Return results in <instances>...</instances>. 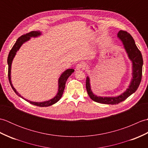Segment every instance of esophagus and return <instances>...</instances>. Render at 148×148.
Returning a JSON list of instances; mask_svg holds the SVG:
<instances>
[{
	"instance_id": "34e87169",
	"label": "esophagus",
	"mask_w": 148,
	"mask_h": 148,
	"mask_svg": "<svg viewBox=\"0 0 148 148\" xmlns=\"http://www.w3.org/2000/svg\"><path fill=\"white\" fill-rule=\"evenodd\" d=\"M85 67V65L84 64H81V63H79V64H77L76 66V70H81V69H83Z\"/></svg>"
}]
</instances>
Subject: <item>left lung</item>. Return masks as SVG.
I'll list each match as a JSON object with an SVG mask.
<instances>
[{
    "label": "left lung",
    "instance_id": "1",
    "mask_svg": "<svg viewBox=\"0 0 148 148\" xmlns=\"http://www.w3.org/2000/svg\"><path fill=\"white\" fill-rule=\"evenodd\" d=\"M118 37L122 42L126 50L128 58L132 63V78L128 88L117 97H98L94 94L91 89L90 77L87 76L86 80V88L88 94L93 101L106 103V104H118L124 101L132 94L137 90L142 79L143 59L142 54L135 43L133 37L126 31L120 30L118 34Z\"/></svg>",
    "mask_w": 148,
    "mask_h": 148
}]
</instances>
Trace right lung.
Wrapping results in <instances>:
<instances>
[{"label":"right lung","instance_id":"1","mask_svg":"<svg viewBox=\"0 0 148 148\" xmlns=\"http://www.w3.org/2000/svg\"><path fill=\"white\" fill-rule=\"evenodd\" d=\"M41 35V32L40 31H32L28 34H25V35L21 36V37H19V38L17 39L16 42H15L14 46H12V49H11L10 52L9 53L8 57V78H9V83H10L11 86L12 87V90H14V92L16 93V95H18L19 97H21L22 99H23L24 100H25L26 101L29 102L31 104H33L34 106H39V107H48L49 106H51L54 103L57 102L58 100L61 99V97L63 95V93H64V91L65 89V83L66 81H67L68 77L71 76V75L73 73L74 70L73 69H67L65 71H64L63 73L61 74L60 77H59L58 79V93L56 94V95L52 99L48 100V101H45V102H32L30 101V100H28L25 99H24L23 97H21L18 92H16V90L14 88V86H12V84L11 83V64L12 60H13V58L15 56L16 54V52L18 51L19 49L20 48V47L21 45H23L24 42H25L28 40H30V37H36L40 36Z\"/></svg>","mask_w":148,"mask_h":148}]
</instances>
